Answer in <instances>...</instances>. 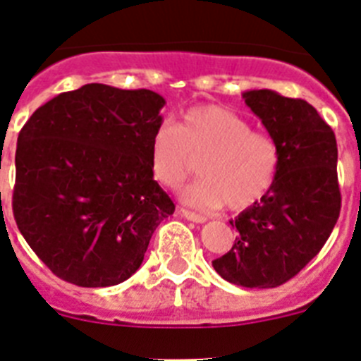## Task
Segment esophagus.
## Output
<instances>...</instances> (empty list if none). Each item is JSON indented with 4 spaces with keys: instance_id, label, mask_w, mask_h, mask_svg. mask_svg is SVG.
<instances>
[{
    "instance_id": "esophagus-1",
    "label": "esophagus",
    "mask_w": 361,
    "mask_h": 361,
    "mask_svg": "<svg viewBox=\"0 0 361 361\" xmlns=\"http://www.w3.org/2000/svg\"><path fill=\"white\" fill-rule=\"evenodd\" d=\"M178 213L184 216V219L191 220V222H197V224H202V222H206V216L200 215V213H193V212H188V209H178Z\"/></svg>"
}]
</instances>
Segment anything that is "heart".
Here are the masks:
<instances>
[{
  "mask_svg": "<svg viewBox=\"0 0 361 361\" xmlns=\"http://www.w3.org/2000/svg\"><path fill=\"white\" fill-rule=\"evenodd\" d=\"M149 170L161 186L175 190L200 159V180L183 191L193 208H253L273 188L280 166L276 142L231 108L197 104L180 114L177 126L159 124L149 137Z\"/></svg>",
  "mask_w": 361,
  "mask_h": 361,
  "instance_id": "obj_1",
  "label": "heart"
}]
</instances>
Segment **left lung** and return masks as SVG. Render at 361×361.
Listing matches in <instances>:
<instances>
[{
	"label": "left lung",
	"instance_id": "1",
	"mask_svg": "<svg viewBox=\"0 0 361 361\" xmlns=\"http://www.w3.org/2000/svg\"><path fill=\"white\" fill-rule=\"evenodd\" d=\"M245 104L276 142L280 166L267 195L235 220L238 237L213 260L220 276L242 288H276L320 253L342 208L333 128L304 99L250 90Z\"/></svg>",
	"mask_w": 361,
	"mask_h": 361
}]
</instances>
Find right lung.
<instances>
[{
  "label": "right lung",
  "instance_id": "1",
  "mask_svg": "<svg viewBox=\"0 0 361 361\" xmlns=\"http://www.w3.org/2000/svg\"><path fill=\"white\" fill-rule=\"evenodd\" d=\"M164 103L145 88L90 82L56 95L25 123L12 212L56 276L108 288L141 267L155 228L175 212L148 157Z\"/></svg>",
  "mask_w": 361,
  "mask_h": 361
}]
</instances>
